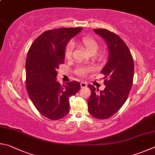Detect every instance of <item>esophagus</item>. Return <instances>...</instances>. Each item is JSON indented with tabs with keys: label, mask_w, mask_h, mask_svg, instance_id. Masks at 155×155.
Wrapping results in <instances>:
<instances>
[{
	"label": "esophagus",
	"mask_w": 155,
	"mask_h": 155,
	"mask_svg": "<svg viewBox=\"0 0 155 155\" xmlns=\"http://www.w3.org/2000/svg\"><path fill=\"white\" fill-rule=\"evenodd\" d=\"M87 83L86 82H82L80 83V86H81V88H84L86 87H87Z\"/></svg>",
	"instance_id": "34e87169"
}]
</instances>
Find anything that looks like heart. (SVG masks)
<instances>
[{"instance_id": "b5f03b06", "label": "heart", "mask_w": 155, "mask_h": 155, "mask_svg": "<svg viewBox=\"0 0 155 155\" xmlns=\"http://www.w3.org/2000/svg\"><path fill=\"white\" fill-rule=\"evenodd\" d=\"M81 43L83 45L84 47L85 48L86 50L88 51L89 54H96L97 51H98L99 49V44L95 40L92 39V38L85 37H83L82 40H81ZM73 50V43L69 42L67 45L66 48H65L64 51V55L67 58H71L72 55ZM93 71V68L91 67H78L77 70H76V73L80 75H84L88 72L92 71Z\"/></svg>"}]
</instances>
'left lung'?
Returning a JSON list of instances; mask_svg holds the SVG:
<instances>
[{
  "mask_svg": "<svg viewBox=\"0 0 155 155\" xmlns=\"http://www.w3.org/2000/svg\"><path fill=\"white\" fill-rule=\"evenodd\" d=\"M106 43L108 60L101 73L105 75V88L89 84L91 94L88 100V112L93 117L106 119L120 109L125 103L134 80V59L126 43L121 38L106 29H94Z\"/></svg>",
  "mask_w": 155,
  "mask_h": 155,
  "instance_id": "8db88e82",
  "label": "left lung"
}]
</instances>
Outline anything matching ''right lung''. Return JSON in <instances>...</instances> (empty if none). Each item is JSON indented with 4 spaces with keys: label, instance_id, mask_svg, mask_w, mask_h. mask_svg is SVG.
I'll return each instance as SVG.
<instances>
[{
    "label": "right lung",
    "instance_id": "obj_1",
    "mask_svg": "<svg viewBox=\"0 0 155 155\" xmlns=\"http://www.w3.org/2000/svg\"><path fill=\"white\" fill-rule=\"evenodd\" d=\"M82 30L61 28L45 31L34 41L27 54V92L37 110L50 120H59L69 113V98L81 88L77 81L62 86L56 76L59 64L64 62L68 42Z\"/></svg>",
    "mask_w": 155,
    "mask_h": 155
}]
</instances>
